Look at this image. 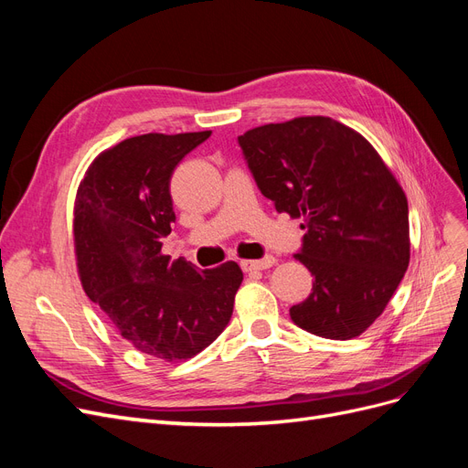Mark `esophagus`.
Segmentation results:
<instances>
[{"instance_id": "1", "label": "esophagus", "mask_w": 468, "mask_h": 468, "mask_svg": "<svg viewBox=\"0 0 468 468\" xmlns=\"http://www.w3.org/2000/svg\"><path fill=\"white\" fill-rule=\"evenodd\" d=\"M273 263H275V258L267 256L263 260H244V261H239V267L250 273V271H263V269H269Z\"/></svg>"}]
</instances>
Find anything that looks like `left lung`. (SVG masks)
Listing matches in <instances>:
<instances>
[{
  "mask_svg": "<svg viewBox=\"0 0 468 468\" xmlns=\"http://www.w3.org/2000/svg\"><path fill=\"white\" fill-rule=\"evenodd\" d=\"M244 160L277 212L303 218L294 258L313 292L291 306L299 328L351 339L382 314L410 261L408 201L377 150L330 117L263 124L238 136Z\"/></svg>",
  "mask_w": 468,
  "mask_h": 468,
  "instance_id": "obj_1",
  "label": "left lung"
}]
</instances>
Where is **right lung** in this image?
I'll return each mask as SVG.
<instances>
[{"mask_svg":"<svg viewBox=\"0 0 468 468\" xmlns=\"http://www.w3.org/2000/svg\"><path fill=\"white\" fill-rule=\"evenodd\" d=\"M210 136L143 134L103 152L80 183L74 238L81 285L117 332L164 361L191 359L229 325L242 269L199 271L162 253L176 212L169 179Z\"/></svg>","mask_w":468,"mask_h":468,"instance_id":"1","label":"right lung"}]
</instances>
